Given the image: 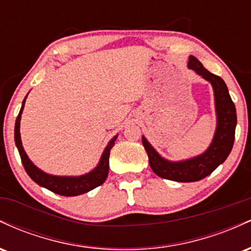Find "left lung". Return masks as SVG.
Returning <instances> with one entry per match:
<instances>
[{
    "label": "left lung",
    "instance_id": "obj_1",
    "mask_svg": "<svg viewBox=\"0 0 251 251\" xmlns=\"http://www.w3.org/2000/svg\"><path fill=\"white\" fill-rule=\"evenodd\" d=\"M188 67L189 70L195 71L198 75L206 80L214 89L216 129L209 148L203 153L189 159L172 162L162 157L157 150L149 143V140L144 135L142 137L143 145L149 155L150 166L154 174L165 179L180 181V183L203 179L224 163L234 145L235 129L237 124L235 103L230 98L229 91L223 79L210 73L192 55L189 56Z\"/></svg>",
    "mask_w": 251,
    "mask_h": 251
}]
</instances>
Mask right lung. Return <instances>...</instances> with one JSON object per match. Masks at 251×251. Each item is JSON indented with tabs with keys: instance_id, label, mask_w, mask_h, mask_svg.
Returning a JSON list of instances; mask_svg holds the SVG:
<instances>
[{
	"instance_id": "add662e5",
	"label": "right lung",
	"mask_w": 251,
	"mask_h": 251,
	"mask_svg": "<svg viewBox=\"0 0 251 251\" xmlns=\"http://www.w3.org/2000/svg\"><path fill=\"white\" fill-rule=\"evenodd\" d=\"M27 96H25L24 101H22L21 109H20L19 116L16 118L14 134H15L16 148L19 150L22 164H24L25 170L28 174V176H29L36 184L42 186V188L48 189L50 191L54 192V194L67 196V197H70V196H79L86 194V192L96 189L97 186L101 185L103 181L106 180V178H107L109 165V152H111V149L113 148L114 142H116L118 138V134L114 135V137L109 140L107 145H106L98 165L93 170L87 172V174L81 176H55L47 174V172L40 170L35 164L31 162L29 157L25 153L24 146H22L21 133H20V122H21L22 111H24L25 108V99H27Z\"/></svg>"
}]
</instances>
